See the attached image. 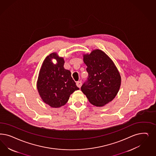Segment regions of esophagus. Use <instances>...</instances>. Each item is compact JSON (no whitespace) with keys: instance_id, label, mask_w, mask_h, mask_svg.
I'll return each mask as SVG.
<instances>
[{"instance_id":"1","label":"esophagus","mask_w":156,"mask_h":156,"mask_svg":"<svg viewBox=\"0 0 156 156\" xmlns=\"http://www.w3.org/2000/svg\"><path fill=\"white\" fill-rule=\"evenodd\" d=\"M81 85H82V83L80 81L76 82V86H77L79 88H80L81 87Z\"/></svg>"}]
</instances>
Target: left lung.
Masks as SVG:
<instances>
[{"instance_id":"left-lung-1","label":"left lung","mask_w":156,"mask_h":156,"mask_svg":"<svg viewBox=\"0 0 156 156\" xmlns=\"http://www.w3.org/2000/svg\"><path fill=\"white\" fill-rule=\"evenodd\" d=\"M88 80L81 90L92 105L103 107L112 101L119 90L121 76L114 62L100 49L83 54Z\"/></svg>"}]
</instances>
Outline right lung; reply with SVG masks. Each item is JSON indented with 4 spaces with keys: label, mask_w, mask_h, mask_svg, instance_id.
<instances>
[{
    "label": "right lung",
    "mask_w": 156,
    "mask_h": 156,
    "mask_svg": "<svg viewBox=\"0 0 156 156\" xmlns=\"http://www.w3.org/2000/svg\"><path fill=\"white\" fill-rule=\"evenodd\" d=\"M52 59L56 60L54 64ZM65 61L54 52L48 55L41 66L37 82L41 99L53 108L64 106L70 95L79 88L71 77V73L64 67Z\"/></svg>",
    "instance_id": "right-lung-1"
}]
</instances>
